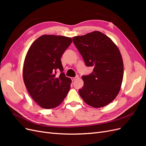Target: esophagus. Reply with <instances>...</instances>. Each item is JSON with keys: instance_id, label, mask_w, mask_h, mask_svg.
Segmentation results:
<instances>
[{"instance_id": "1", "label": "esophagus", "mask_w": 146, "mask_h": 146, "mask_svg": "<svg viewBox=\"0 0 146 146\" xmlns=\"http://www.w3.org/2000/svg\"><path fill=\"white\" fill-rule=\"evenodd\" d=\"M78 78V76H77L76 77H72L71 78V80H72V81H74V80H76L77 78Z\"/></svg>"}]
</instances>
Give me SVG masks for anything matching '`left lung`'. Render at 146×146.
Listing matches in <instances>:
<instances>
[{
	"label": "left lung",
	"mask_w": 146,
	"mask_h": 146,
	"mask_svg": "<svg viewBox=\"0 0 146 146\" xmlns=\"http://www.w3.org/2000/svg\"><path fill=\"white\" fill-rule=\"evenodd\" d=\"M72 39L86 66L93 68L92 73L82 76L84 85L79 94L92 107L107 105L117 96L123 80L120 51L111 39L99 31Z\"/></svg>",
	"instance_id": "1"
}]
</instances>
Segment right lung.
<instances>
[{"label": "right lung", "mask_w": 146, "mask_h": 146, "mask_svg": "<svg viewBox=\"0 0 146 146\" xmlns=\"http://www.w3.org/2000/svg\"><path fill=\"white\" fill-rule=\"evenodd\" d=\"M70 38L42 35L34 41L26 55L23 78L30 96L41 107H56L64 99L72 80L66 77L61 57L70 45ZM60 70L59 77L56 71Z\"/></svg>", "instance_id": "1"}]
</instances>
